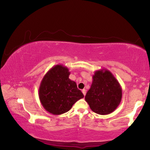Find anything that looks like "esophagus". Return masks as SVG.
<instances>
[{"label":"esophagus","instance_id":"34e87169","mask_svg":"<svg viewBox=\"0 0 150 150\" xmlns=\"http://www.w3.org/2000/svg\"><path fill=\"white\" fill-rule=\"evenodd\" d=\"M82 93H83V95H84V96L86 95V90L85 89H83L82 90Z\"/></svg>","mask_w":150,"mask_h":150}]
</instances>
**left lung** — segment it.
I'll list each match as a JSON object with an SVG mask.
<instances>
[{
  "label": "left lung",
  "mask_w": 150,
  "mask_h": 150,
  "mask_svg": "<svg viewBox=\"0 0 150 150\" xmlns=\"http://www.w3.org/2000/svg\"><path fill=\"white\" fill-rule=\"evenodd\" d=\"M122 96L121 86L110 71L97 70L93 75V82L85 96V100L94 112L109 115L120 105Z\"/></svg>",
  "instance_id": "left-lung-1"
}]
</instances>
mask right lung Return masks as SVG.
I'll use <instances>...</instances> for the list:
<instances>
[{
    "instance_id": "1",
    "label": "right lung",
    "mask_w": 150,
    "mask_h": 150,
    "mask_svg": "<svg viewBox=\"0 0 150 150\" xmlns=\"http://www.w3.org/2000/svg\"><path fill=\"white\" fill-rule=\"evenodd\" d=\"M69 69L63 65L51 68L43 77L39 87V98L48 112L59 115L67 112L84 97L75 81L69 78Z\"/></svg>"
}]
</instances>
